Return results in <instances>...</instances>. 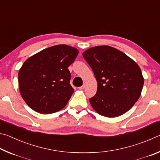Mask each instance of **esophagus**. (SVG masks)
Masks as SVG:
<instances>
[{
	"label": "esophagus",
	"mask_w": 160,
	"mask_h": 160,
	"mask_svg": "<svg viewBox=\"0 0 160 160\" xmlns=\"http://www.w3.org/2000/svg\"><path fill=\"white\" fill-rule=\"evenodd\" d=\"M86 88V85H85V84H84V85H82V86H81V87H80V88H79V89H80V90H81V89H85Z\"/></svg>",
	"instance_id": "1"
}]
</instances>
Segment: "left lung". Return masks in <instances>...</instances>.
<instances>
[{"label":"left lung","mask_w":160,"mask_h":160,"mask_svg":"<svg viewBox=\"0 0 160 160\" xmlns=\"http://www.w3.org/2000/svg\"><path fill=\"white\" fill-rule=\"evenodd\" d=\"M97 82L93 109L106 117H117L133 106L141 94L144 78L135 62L109 46L90 48L82 53Z\"/></svg>","instance_id":"8db88e82"}]
</instances>
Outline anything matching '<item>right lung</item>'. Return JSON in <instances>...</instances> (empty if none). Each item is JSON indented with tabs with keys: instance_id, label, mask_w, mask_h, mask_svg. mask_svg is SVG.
<instances>
[{
	"instance_id": "add662e5",
	"label": "right lung",
	"mask_w": 160,
	"mask_h": 160,
	"mask_svg": "<svg viewBox=\"0 0 160 160\" xmlns=\"http://www.w3.org/2000/svg\"><path fill=\"white\" fill-rule=\"evenodd\" d=\"M79 51L60 44L45 48L29 57L18 72L20 94L28 106L43 114L66 107L74 90L68 68Z\"/></svg>"
}]
</instances>
